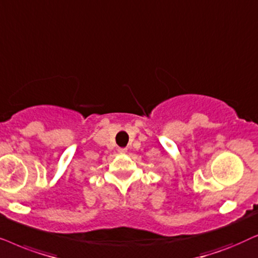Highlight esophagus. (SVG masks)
<instances>
[{"mask_svg":"<svg viewBox=\"0 0 258 258\" xmlns=\"http://www.w3.org/2000/svg\"><path fill=\"white\" fill-rule=\"evenodd\" d=\"M118 152L119 153H126L127 152V149H125V147H119Z\"/></svg>","mask_w":258,"mask_h":258,"instance_id":"esophagus-1","label":"esophagus"}]
</instances>
